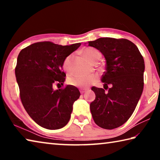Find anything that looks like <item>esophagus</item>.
<instances>
[{
  "label": "esophagus",
  "instance_id": "obj_1",
  "mask_svg": "<svg viewBox=\"0 0 160 160\" xmlns=\"http://www.w3.org/2000/svg\"><path fill=\"white\" fill-rule=\"evenodd\" d=\"M80 93L81 94H84L86 92V90H82V89H81V90H80Z\"/></svg>",
  "mask_w": 160,
  "mask_h": 160
}]
</instances>
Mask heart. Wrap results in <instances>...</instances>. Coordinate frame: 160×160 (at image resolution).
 I'll use <instances>...</instances> for the list:
<instances>
[{"mask_svg":"<svg viewBox=\"0 0 160 160\" xmlns=\"http://www.w3.org/2000/svg\"><path fill=\"white\" fill-rule=\"evenodd\" d=\"M85 56L90 61H95L99 60L100 58V53L99 51L93 47H88L83 51ZM72 56L70 55L65 58L63 63V68L67 72L70 73L71 72V60ZM97 81V76L94 75H77L74 76H70L68 78V83L70 85L80 87V88H86L93 84Z\"/></svg>","mask_w":160,"mask_h":160,"instance_id":"heart-1","label":"heart"}]
</instances>
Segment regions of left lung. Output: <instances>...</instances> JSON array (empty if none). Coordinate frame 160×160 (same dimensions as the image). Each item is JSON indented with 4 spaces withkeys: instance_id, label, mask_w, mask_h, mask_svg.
Listing matches in <instances>:
<instances>
[{
    "instance_id": "1",
    "label": "left lung",
    "mask_w": 160,
    "mask_h": 160,
    "mask_svg": "<svg viewBox=\"0 0 160 160\" xmlns=\"http://www.w3.org/2000/svg\"><path fill=\"white\" fill-rule=\"evenodd\" d=\"M88 43L100 51L107 63L102 78L104 89L92 88L96 96L90 106L92 116L102 128H118L131 117L142 94L144 59L136 45L126 39L103 37Z\"/></svg>"
}]
</instances>
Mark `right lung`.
<instances>
[{"mask_svg": "<svg viewBox=\"0 0 160 160\" xmlns=\"http://www.w3.org/2000/svg\"><path fill=\"white\" fill-rule=\"evenodd\" d=\"M80 45L40 42L19 53L15 72L21 102L29 116L43 128L59 129L68 123L72 104L80 97V92L72 85L54 90L53 85H63V61Z\"/></svg>", "mask_w": 160, "mask_h": 160, "instance_id": "1", "label": "right lung"}]
</instances>
